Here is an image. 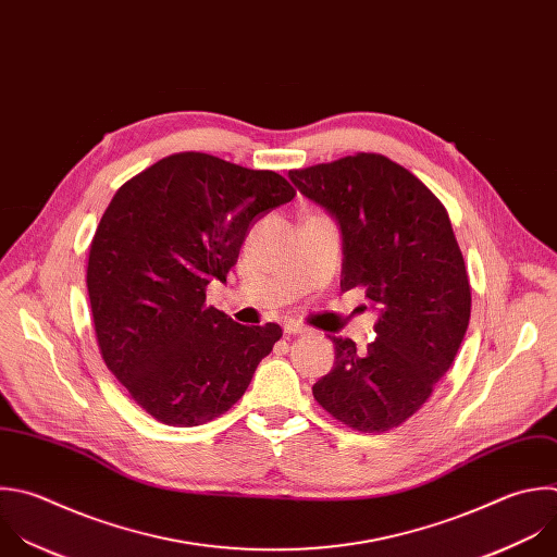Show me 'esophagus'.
<instances>
[{"label": "esophagus", "mask_w": 557, "mask_h": 557, "mask_svg": "<svg viewBox=\"0 0 557 557\" xmlns=\"http://www.w3.org/2000/svg\"><path fill=\"white\" fill-rule=\"evenodd\" d=\"M284 332H286V334H308L310 330H308L306 325H301V323L288 321V323H284Z\"/></svg>", "instance_id": "obj_1"}]
</instances>
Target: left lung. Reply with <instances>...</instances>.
<instances>
[{
	"mask_svg": "<svg viewBox=\"0 0 557 557\" xmlns=\"http://www.w3.org/2000/svg\"><path fill=\"white\" fill-rule=\"evenodd\" d=\"M295 188L341 232V290L374 304L376 338L332 336L314 400L360 433L407 422L448 372L470 321V284L446 208L407 168L374 152L290 170Z\"/></svg>",
	"mask_w": 557,
	"mask_h": 557,
	"instance_id": "8db88e82",
	"label": "left lung"
}]
</instances>
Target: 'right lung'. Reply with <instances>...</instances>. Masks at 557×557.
<instances>
[{"label":"right lung","mask_w":557,"mask_h":557,"mask_svg":"<svg viewBox=\"0 0 557 557\" xmlns=\"http://www.w3.org/2000/svg\"><path fill=\"white\" fill-rule=\"evenodd\" d=\"M295 197L271 170L206 152L170 154L111 199L89 249L87 290L102 358L131 398L168 426H199L247 392L282 336L206 304L264 214Z\"/></svg>","instance_id":"1"}]
</instances>
